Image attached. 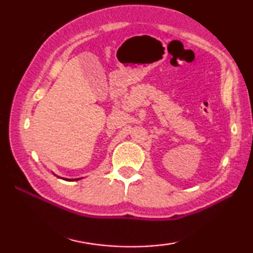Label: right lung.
<instances>
[{"mask_svg":"<svg viewBox=\"0 0 253 253\" xmlns=\"http://www.w3.org/2000/svg\"><path fill=\"white\" fill-rule=\"evenodd\" d=\"M55 175V174H54ZM55 176H57V175H55ZM59 177V176H58ZM63 179H66V181H78V179H80V178H72V179H69V178H63Z\"/></svg>","mask_w":253,"mask_h":253,"instance_id":"right-lung-1","label":"right lung"}]
</instances>
